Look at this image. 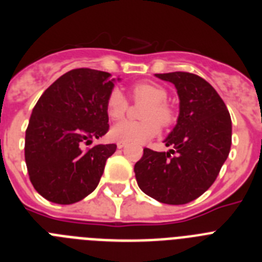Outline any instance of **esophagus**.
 <instances>
[{
    "label": "esophagus",
    "mask_w": 262,
    "mask_h": 262,
    "mask_svg": "<svg viewBox=\"0 0 262 262\" xmlns=\"http://www.w3.org/2000/svg\"><path fill=\"white\" fill-rule=\"evenodd\" d=\"M124 145H126V144H124V143H117V147H118V149H122V148H123L124 147Z\"/></svg>",
    "instance_id": "1"
}]
</instances>
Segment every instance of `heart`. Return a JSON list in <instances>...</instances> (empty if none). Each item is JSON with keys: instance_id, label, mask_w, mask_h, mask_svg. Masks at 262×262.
I'll return each mask as SVG.
<instances>
[{"instance_id": "1", "label": "heart", "mask_w": 262, "mask_h": 262, "mask_svg": "<svg viewBox=\"0 0 262 262\" xmlns=\"http://www.w3.org/2000/svg\"><path fill=\"white\" fill-rule=\"evenodd\" d=\"M131 93L135 101H145L142 113L144 120H122L110 129V138L126 144H143L157 135L160 124L168 127L174 120V111L166 103L168 92L154 82H138ZM128 108V101L119 89H113L106 99V113L113 120L122 119Z\"/></svg>"}]
</instances>
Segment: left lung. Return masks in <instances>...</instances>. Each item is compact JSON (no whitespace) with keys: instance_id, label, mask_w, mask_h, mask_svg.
<instances>
[{"instance_id":"obj_1","label":"left lung","mask_w":262,"mask_h":262,"mask_svg":"<svg viewBox=\"0 0 262 262\" xmlns=\"http://www.w3.org/2000/svg\"><path fill=\"white\" fill-rule=\"evenodd\" d=\"M155 76L172 82L180 98L177 124L164 140L172 149L144 148L134 172L143 193L161 203L185 205L202 195L221 172L231 149V117L216 90L200 76Z\"/></svg>"}]
</instances>
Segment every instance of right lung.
Returning a JSON list of instances; mask_svg holds the SVG:
<instances>
[{
    "instance_id": "obj_1",
    "label": "right lung",
    "mask_w": 262,
    "mask_h": 262,
    "mask_svg": "<svg viewBox=\"0 0 262 262\" xmlns=\"http://www.w3.org/2000/svg\"><path fill=\"white\" fill-rule=\"evenodd\" d=\"M115 81L107 72L73 69L57 78L32 108L25 160L32 186L50 202L76 203L98 185L117 145H82L108 131L106 99Z\"/></svg>"
}]
</instances>
